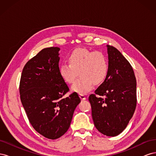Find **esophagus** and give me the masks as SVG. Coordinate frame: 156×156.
<instances>
[{"label":"esophagus","instance_id":"obj_1","mask_svg":"<svg viewBox=\"0 0 156 156\" xmlns=\"http://www.w3.org/2000/svg\"><path fill=\"white\" fill-rule=\"evenodd\" d=\"M79 97H80V98L81 99V100H85L87 99L86 96H84V94H79Z\"/></svg>","mask_w":156,"mask_h":156}]
</instances>
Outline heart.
Masks as SVG:
<instances>
[{"label": "heart", "mask_w": 156, "mask_h": 156, "mask_svg": "<svg viewBox=\"0 0 156 156\" xmlns=\"http://www.w3.org/2000/svg\"><path fill=\"white\" fill-rule=\"evenodd\" d=\"M68 62L60 66L59 74L64 82L71 84L75 81L79 72L81 77L73 83L72 90L80 94L90 91L94 84L102 83L107 77V59L100 51L76 49L69 55Z\"/></svg>", "instance_id": "b5f03b06"}]
</instances>
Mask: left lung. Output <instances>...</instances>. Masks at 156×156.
<instances>
[{
    "mask_svg": "<svg viewBox=\"0 0 156 156\" xmlns=\"http://www.w3.org/2000/svg\"><path fill=\"white\" fill-rule=\"evenodd\" d=\"M108 73L105 81L89 96L96 129L115 136L121 133L133 116L136 105V83L132 66L120 52L107 45Z\"/></svg>",
    "mask_w": 156,
    "mask_h": 156,
    "instance_id": "left-lung-1",
    "label": "left lung"
}]
</instances>
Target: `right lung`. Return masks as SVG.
<instances>
[{"mask_svg":"<svg viewBox=\"0 0 156 156\" xmlns=\"http://www.w3.org/2000/svg\"><path fill=\"white\" fill-rule=\"evenodd\" d=\"M59 51L56 47L45 48L28 61L20 84L21 101L30 123L49 139L68 131L81 102L77 92L63 98L69 88L59 74Z\"/></svg>","mask_w":156,"mask_h":156,"instance_id":"right-lung-1","label":"right lung"}]
</instances>
